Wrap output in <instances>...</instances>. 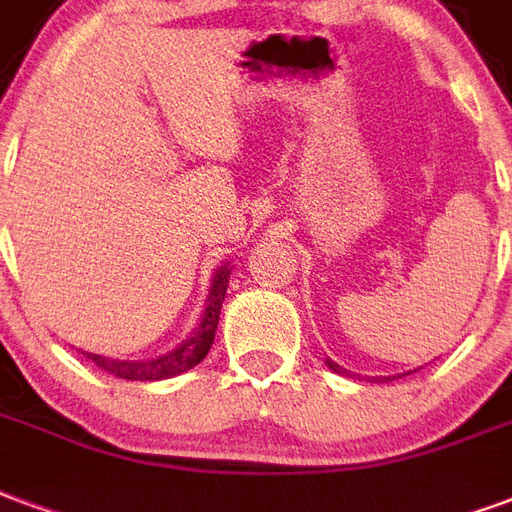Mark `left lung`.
I'll return each instance as SVG.
<instances>
[{"mask_svg":"<svg viewBox=\"0 0 512 512\" xmlns=\"http://www.w3.org/2000/svg\"><path fill=\"white\" fill-rule=\"evenodd\" d=\"M324 365H327V368H330L333 374H346V376H349V371H346V368H341V365L335 363V360H330V357H324ZM409 374H412V371H409ZM401 376H406V374H398V376H374V382H393V379H401Z\"/></svg>","mask_w":512,"mask_h":512,"instance_id":"left-lung-1","label":"left lung"}]
</instances>
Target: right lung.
<instances>
[{
    "instance_id": "1",
    "label": "right lung",
    "mask_w": 512,
    "mask_h": 512,
    "mask_svg": "<svg viewBox=\"0 0 512 512\" xmlns=\"http://www.w3.org/2000/svg\"><path fill=\"white\" fill-rule=\"evenodd\" d=\"M231 267L229 261L215 270L210 283V294L204 300V311H201L199 324L190 330V335L182 343H177L171 352L158 354L152 360H117V357H103V354L84 352L98 365L100 371L117 376V379H128V382H163L171 376H179L196 368V365L207 357L212 341H215V330H218L220 305L226 300V286H229Z\"/></svg>"
}]
</instances>
